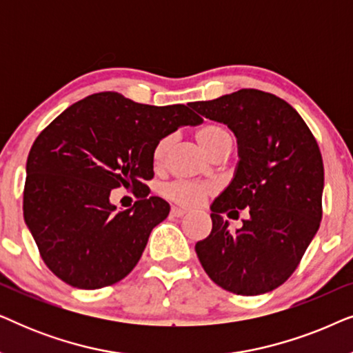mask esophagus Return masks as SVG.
<instances>
[{"instance_id":"obj_1","label":"esophagus","mask_w":353,"mask_h":353,"mask_svg":"<svg viewBox=\"0 0 353 353\" xmlns=\"http://www.w3.org/2000/svg\"><path fill=\"white\" fill-rule=\"evenodd\" d=\"M185 214H186V210L178 209V207H172V210H170V215L175 216V219H181V216H185Z\"/></svg>"}]
</instances>
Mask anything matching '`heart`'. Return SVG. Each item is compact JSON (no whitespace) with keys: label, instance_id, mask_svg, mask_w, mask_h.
Returning <instances> with one entry per match:
<instances>
[{"label":"heart","instance_id":"heart-1","mask_svg":"<svg viewBox=\"0 0 353 353\" xmlns=\"http://www.w3.org/2000/svg\"><path fill=\"white\" fill-rule=\"evenodd\" d=\"M196 139L201 144V148L209 154V156H215L216 152L223 151V149L233 148V137L220 123H207L196 132ZM172 137H163L157 141L152 151V159L156 163H162L165 161L168 151L172 146ZM163 194L168 199L176 202V204L185 207H196L199 205L207 196L212 194V188L207 185H196V183H185V181H175L170 183L163 188Z\"/></svg>","mask_w":353,"mask_h":353}]
</instances>
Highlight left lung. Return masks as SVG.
<instances>
[{
	"label": "left lung",
	"instance_id": "1",
	"mask_svg": "<svg viewBox=\"0 0 353 353\" xmlns=\"http://www.w3.org/2000/svg\"><path fill=\"white\" fill-rule=\"evenodd\" d=\"M205 119L228 125L239 162L230 186L212 204V231L196 244L209 278L238 296L273 291L299 267L320 228L325 168L310 128L286 101L244 88L190 104ZM248 210L230 232L221 213Z\"/></svg>",
	"mask_w": 353,
	"mask_h": 353
}]
</instances>
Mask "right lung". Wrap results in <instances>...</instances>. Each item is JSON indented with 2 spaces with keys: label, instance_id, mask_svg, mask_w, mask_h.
Wrapping results in <instances>:
<instances>
[{
  "label": "right lung",
  "instance_id": "1",
  "mask_svg": "<svg viewBox=\"0 0 353 353\" xmlns=\"http://www.w3.org/2000/svg\"><path fill=\"white\" fill-rule=\"evenodd\" d=\"M202 119L185 104L149 105L115 91L91 94L52 120L27 159L23 219L46 267L79 289L120 281L137 267L170 205L149 196L157 141ZM139 201L115 212L110 190Z\"/></svg>",
  "mask_w": 353,
  "mask_h": 353
}]
</instances>
